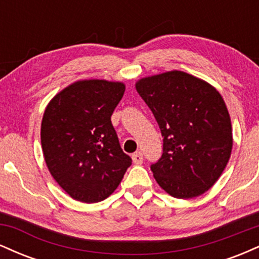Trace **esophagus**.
<instances>
[{
	"mask_svg": "<svg viewBox=\"0 0 259 259\" xmlns=\"http://www.w3.org/2000/svg\"><path fill=\"white\" fill-rule=\"evenodd\" d=\"M132 158H133V162L135 163V164H141V163L144 162V156H142V153L140 152V151L139 152L133 153Z\"/></svg>",
	"mask_w": 259,
	"mask_h": 259,
	"instance_id": "1",
	"label": "esophagus"
}]
</instances>
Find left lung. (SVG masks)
<instances>
[{"instance_id":"8db88e82","label":"left lung","mask_w":259,"mask_h":259,"mask_svg":"<svg viewBox=\"0 0 259 259\" xmlns=\"http://www.w3.org/2000/svg\"><path fill=\"white\" fill-rule=\"evenodd\" d=\"M136 91L152 111L163 136V153L151 165L158 185L173 197H197L227 167L233 127L214 86L180 70L140 79Z\"/></svg>"}]
</instances>
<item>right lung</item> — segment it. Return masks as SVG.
<instances>
[{"mask_svg": "<svg viewBox=\"0 0 259 259\" xmlns=\"http://www.w3.org/2000/svg\"><path fill=\"white\" fill-rule=\"evenodd\" d=\"M124 91L120 81L79 80L59 91L45 109V162L53 179L74 200H106L132 165L111 121Z\"/></svg>", "mask_w": 259, "mask_h": 259, "instance_id": "right-lung-1", "label": "right lung"}]
</instances>
